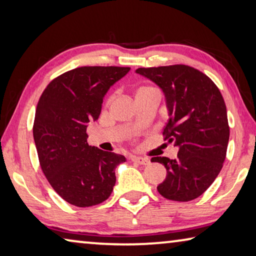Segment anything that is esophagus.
I'll use <instances>...</instances> for the list:
<instances>
[{
  "label": "esophagus",
  "instance_id": "34e87169",
  "mask_svg": "<svg viewBox=\"0 0 256 256\" xmlns=\"http://www.w3.org/2000/svg\"><path fill=\"white\" fill-rule=\"evenodd\" d=\"M132 162H136L140 164H150V160L148 158H144V157H138V156H133L131 157Z\"/></svg>",
  "mask_w": 256,
  "mask_h": 256
}]
</instances>
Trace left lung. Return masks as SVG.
<instances>
[{
    "label": "left lung",
    "mask_w": 256,
    "mask_h": 256,
    "mask_svg": "<svg viewBox=\"0 0 256 256\" xmlns=\"http://www.w3.org/2000/svg\"><path fill=\"white\" fill-rule=\"evenodd\" d=\"M136 72L162 89L170 112L164 140L180 148L176 159L151 158L167 170L158 192L172 201L194 200L214 183L226 158L229 125L222 94L209 76L184 64Z\"/></svg>",
    "instance_id": "1"
}]
</instances>
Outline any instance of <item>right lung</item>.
I'll use <instances>...</instances> for the list:
<instances>
[{
	"label": "right lung",
	"mask_w": 256,
	"mask_h": 256,
	"mask_svg": "<svg viewBox=\"0 0 256 256\" xmlns=\"http://www.w3.org/2000/svg\"><path fill=\"white\" fill-rule=\"evenodd\" d=\"M130 71L122 66H81L56 76L38 100L34 140L40 168L52 188L72 206L107 200L122 154L90 146L86 130L96 120L110 86Z\"/></svg>",
	"instance_id": "1"
}]
</instances>
